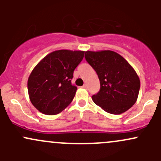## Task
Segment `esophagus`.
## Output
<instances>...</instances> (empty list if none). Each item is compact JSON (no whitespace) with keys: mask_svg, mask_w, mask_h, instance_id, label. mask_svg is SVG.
Instances as JSON below:
<instances>
[{"mask_svg":"<svg viewBox=\"0 0 161 161\" xmlns=\"http://www.w3.org/2000/svg\"><path fill=\"white\" fill-rule=\"evenodd\" d=\"M82 87H83V88H86V87H87V85H86V84H84V85L82 86Z\"/></svg>","mask_w":161,"mask_h":161,"instance_id":"1","label":"esophagus"}]
</instances>
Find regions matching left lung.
Returning <instances> with one entry per match:
<instances>
[{
  "mask_svg": "<svg viewBox=\"0 0 161 161\" xmlns=\"http://www.w3.org/2000/svg\"><path fill=\"white\" fill-rule=\"evenodd\" d=\"M85 58L100 79V91L92 97L94 103L112 114L131 108L137 100L140 81L129 62L111 50H88Z\"/></svg>",
  "mask_w": 161,
  "mask_h": 161,
  "instance_id": "1",
  "label": "left lung"
}]
</instances>
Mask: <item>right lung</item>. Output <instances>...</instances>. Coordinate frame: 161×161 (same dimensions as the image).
<instances>
[{
  "mask_svg": "<svg viewBox=\"0 0 161 161\" xmlns=\"http://www.w3.org/2000/svg\"><path fill=\"white\" fill-rule=\"evenodd\" d=\"M84 53L81 50H56L34 68L28 79V92L31 103L39 111L54 115L70 104L77 90L71 80Z\"/></svg>",
  "mask_w": 161,
  "mask_h": 161,
  "instance_id": "right-lung-1",
  "label": "right lung"
}]
</instances>
